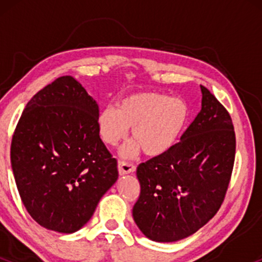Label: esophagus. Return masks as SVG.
<instances>
[{
    "instance_id": "1",
    "label": "esophagus",
    "mask_w": 262,
    "mask_h": 262,
    "mask_svg": "<svg viewBox=\"0 0 262 262\" xmlns=\"http://www.w3.org/2000/svg\"><path fill=\"white\" fill-rule=\"evenodd\" d=\"M134 171H135L134 164H132V162L122 161V160L118 161V172L121 173V175H125V173L134 172Z\"/></svg>"
}]
</instances>
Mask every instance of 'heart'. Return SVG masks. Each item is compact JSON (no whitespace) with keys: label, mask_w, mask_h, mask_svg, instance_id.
<instances>
[{"label":"heart","mask_w":262,"mask_h":262,"mask_svg":"<svg viewBox=\"0 0 262 262\" xmlns=\"http://www.w3.org/2000/svg\"><path fill=\"white\" fill-rule=\"evenodd\" d=\"M189 119V108L181 98L158 92L133 93L118 103L98 112L96 124L100 138L108 146H117L133 127L135 141L124 150L134 155L143 149L149 156L167 152L179 141Z\"/></svg>","instance_id":"obj_1"}]
</instances>
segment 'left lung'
I'll return each instance as SVG.
<instances>
[{"instance_id": "left-lung-1", "label": "left lung", "mask_w": 262, "mask_h": 262, "mask_svg": "<svg viewBox=\"0 0 262 262\" xmlns=\"http://www.w3.org/2000/svg\"><path fill=\"white\" fill-rule=\"evenodd\" d=\"M202 108L169 151L137 169L133 218L145 236L171 243L192 235L223 203L235 160V132L223 104L201 85Z\"/></svg>"}]
</instances>
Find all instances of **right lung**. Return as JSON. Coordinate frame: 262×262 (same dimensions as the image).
<instances>
[{"instance_id": "1", "label": "right lung", "mask_w": 262, "mask_h": 262, "mask_svg": "<svg viewBox=\"0 0 262 262\" xmlns=\"http://www.w3.org/2000/svg\"><path fill=\"white\" fill-rule=\"evenodd\" d=\"M98 104L71 76L35 93L18 121L11 164L20 200L39 225L70 234L118 179L97 130Z\"/></svg>"}]
</instances>
